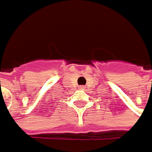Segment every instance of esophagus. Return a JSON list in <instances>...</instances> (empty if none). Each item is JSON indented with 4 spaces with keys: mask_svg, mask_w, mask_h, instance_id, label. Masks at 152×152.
<instances>
[{
    "mask_svg": "<svg viewBox=\"0 0 152 152\" xmlns=\"http://www.w3.org/2000/svg\"><path fill=\"white\" fill-rule=\"evenodd\" d=\"M80 88H81L82 89H85V86H81Z\"/></svg>",
    "mask_w": 152,
    "mask_h": 152,
    "instance_id": "34e87169",
    "label": "esophagus"
}]
</instances>
